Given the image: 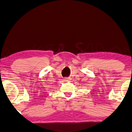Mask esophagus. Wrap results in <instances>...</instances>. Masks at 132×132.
<instances>
[{"label": "esophagus", "mask_w": 132, "mask_h": 132, "mask_svg": "<svg viewBox=\"0 0 132 132\" xmlns=\"http://www.w3.org/2000/svg\"><path fill=\"white\" fill-rule=\"evenodd\" d=\"M64 81H68L69 80V78H64Z\"/></svg>", "instance_id": "esophagus-1"}]
</instances>
